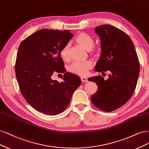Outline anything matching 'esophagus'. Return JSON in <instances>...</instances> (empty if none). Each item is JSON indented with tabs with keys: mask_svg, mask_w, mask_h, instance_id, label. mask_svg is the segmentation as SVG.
<instances>
[{
	"mask_svg": "<svg viewBox=\"0 0 149 149\" xmlns=\"http://www.w3.org/2000/svg\"><path fill=\"white\" fill-rule=\"evenodd\" d=\"M81 80L82 82H88V80L87 78H85V77H81Z\"/></svg>",
	"mask_w": 149,
	"mask_h": 149,
	"instance_id": "34e87169",
	"label": "esophagus"
}]
</instances>
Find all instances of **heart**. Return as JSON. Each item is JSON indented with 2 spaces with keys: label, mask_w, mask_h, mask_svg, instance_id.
I'll use <instances>...</instances> for the list:
<instances>
[{
  "label": "heart",
  "mask_w": 149,
  "mask_h": 149,
  "mask_svg": "<svg viewBox=\"0 0 149 149\" xmlns=\"http://www.w3.org/2000/svg\"><path fill=\"white\" fill-rule=\"evenodd\" d=\"M75 42L81 47L87 51H90L91 54L95 57L100 55L101 49L99 47H94V39L88 34L81 32L75 37ZM60 57L64 61H69L70 60V46L66 44L61 48L60 52ZM92 62L87 61L83 63H74L70 67V71L75 74L79 76H85L88 71L92 67Z\"/></svg>",
  "instance_id": "1"
}]
</instances>
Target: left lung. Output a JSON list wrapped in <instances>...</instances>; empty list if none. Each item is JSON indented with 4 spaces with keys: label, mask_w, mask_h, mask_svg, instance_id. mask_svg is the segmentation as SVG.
Returning <instances> with one entry per match:
<instances>
[{
    "label": "left lung",
    "mask_w": 149,
    "mask_h": 149,
    "mask_svg": "<svg viewBox=\"0 0 149 149\" xmlns=\"http://www.w3.org/2000/svg\"><path fill=\"white\" fill-rule=\"evenodd\" d=\"M94 30L100 38L102 52L95 70L109 74L106 80L101 76L88 78L97 86L91 100L99 109L111 112L131 97L139 75V62L132 41L123 31L108 24L97 26Z\"/></svg>",
    "instance_id": "1"
}]
</instances>
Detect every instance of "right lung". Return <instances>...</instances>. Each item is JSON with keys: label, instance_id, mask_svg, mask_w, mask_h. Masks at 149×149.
<instances>
[{"label": "right lung", "instance_id": "right-lung-1", "mask_svg": "<svg viewBox=\"0 0 149 149\" xmlns=\"http://www.w3.org/2000/svg\"><path fill=\"white\" fill-rule=\"evenodd\" d=\"M73 37L70 30L41 29L23 40L19 47L15 73L21 93L34 109L42 113H61L81 83L78 76L66 73L60 55ZM55 72L65 73L62 82L51 78Z\"/></svg>", "mask_w": 149, "mask_h": 149}]
</instances>
